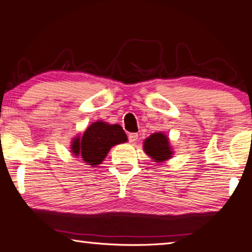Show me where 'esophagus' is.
I'll return each mask as SVG.
<instances>
[{"mask_svg": "<svg viewBox=\"0 0 252 252\" xmlns=\"http://www.w3.org/2000/svg\"><path fill=\"white\" fill-rule=\"evenodd\" d=\"M138 136H139V134L138 133H129V135H127V138H129V141L130 142H135L136 140H138Z\"/></svg>", "mask_w": 252, "mask_h": 252, "instance_id": "34e87169", "label": "esophagus"}]
</instances>
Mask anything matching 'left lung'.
Masks as SVG:
<instances>
[{
	"instance_id": "1",
	"label": "left lung",
	"mask_w": 252,
	"mask_h": 252,
	"mask_svg": "<svg viewBox=\"0 0 252 252\" xmlns=\"http://www.w3.org/2000/svg\"><path fill=\"white\" fill-rule=\"evenodd\" d=\"M144 151L150 156L156 162H162L171 158L172 150L169 146V140L167 135L158 132L153 133L144 141Z\"/></svg>"
}]
</instances>
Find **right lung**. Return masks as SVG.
Wrapping results in <instances>:
<instances>
[{
	"label": "right lung",
	"mask_w": 252,
	"mask_h": 252,
	"mask_svg": "<svg viewBox=\"0 0 252 252\" xmlns=\"http://www.w3.org/2000/svg\"><path fill=\"white\" fill-rule=\"evenodd\" d=\"M127 140L125 131L119 125H108L102 121L92 123L82 135L72 142V152L81 156L90 165L100 164L111 148Z\"/></svg>",
	"instance_id": "right-lung-1"
}]
</instances>
